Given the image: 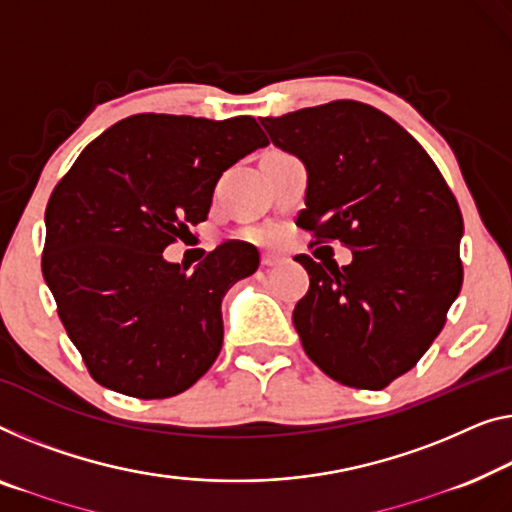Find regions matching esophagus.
<instances>
[{"label":"esophagus","mask_w":512,"mask_h":512,"mask_svg":"<svg viewBox=\"0 0 512 512\" xmlns=\"http://www.w3.org/2000/svg\"><path fill=\"white\" fill-rule=\"evenodd\" d=\"M278 262H280L278 255H273V253H264L262 255V266H276Z\"/></svg>","instance_id":"34e87169"}]
</instances>
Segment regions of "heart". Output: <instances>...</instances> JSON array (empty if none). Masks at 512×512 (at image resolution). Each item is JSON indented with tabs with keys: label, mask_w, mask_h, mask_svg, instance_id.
I'll return each instance as SVG.
<instances>
[{
	"label": "heart",
	"mask_w": 512,
	"mask_h": 512,
	"mask_svg": "<svg viewBox=\"0 0 512 512\" xmlns=\"http://www.w3.org/2000/svg\"><path fill=\"white\" fill-rule=\"evenodd\" d=\"M243 236H246V239H250V241L264 243V241L271 239V232L269 230H248V232H243Z\"/></svg>",
	"instance_id": "obj_1"
}]
</instances>
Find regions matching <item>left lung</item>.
Masks as SVG:
<instances>
[{
	"label": "left lung",
	"mask_w": 512,
	"mask_h": 512,
	"mask_svg": "<svg viewBox=\"0 0 512 512\" xmlns=\"http://www.w3.org/2000/svg\"><path fill=\"white\" fill-rule=\"evenodd\" d=\"M262 126L308 167L296 225L340 241L352 264L294 257L310 289L294 326L310 361L352 388L381 391L409 372L462 287V213L427 151L388 114L333 101Z\"/></svg>",
	"instance_id": "8db88e82"
}]
</instances>
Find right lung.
<instances>
[{
  "mask_svg": "<svg viewBox=\"0 0 512 512\" xmlns=\"http://www.w3.org/2000/svg\"><path fill=\"white\" fill-rule=\"evenodd\" d=\"M266 144L253 117L133 114L89 142L52 190L43 278L98 384L163 400L216 361L220 303L257 271V248L225 241L190 273L163 250L207 220L220 174Z\"/></svg>",
  "mask_w": 512,
  "mask_h": 512,
  "instance_id": "right-lung-1",
  "label": "right lung"
}]
</instances>
